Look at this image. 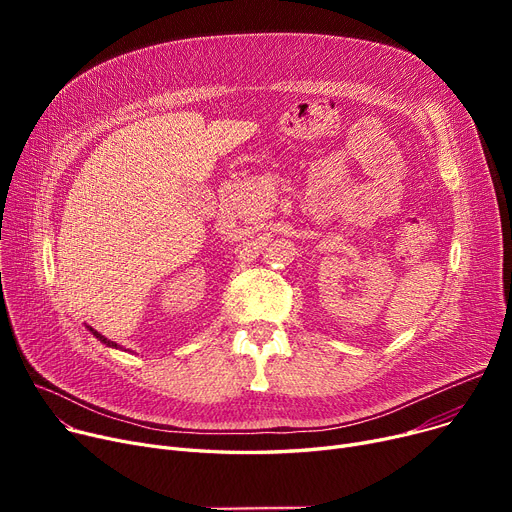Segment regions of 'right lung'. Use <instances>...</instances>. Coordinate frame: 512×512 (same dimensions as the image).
I'll use <instances>...</instances> for the list:
<instances>
[{"mask_svg":"<svg viewBox=\"0 0 512 512\" xmlns=\"http://www.w3.org/2000/svg\"><path fill=\"white\" fill-rule=\"evenodd\" d=\"M87 328H89V332H91V334H93V336H95V338H97L99 342H103L105 346H110V348H118V351H122V346H120V344H116L114 340H110V338H105L103 334H99V332H97V330H93L91 326H87Z\"/></svg>","mask_w":512,"mask_h":512,"instance_id":"obj_1","label":"right lung"}]
</instances>
